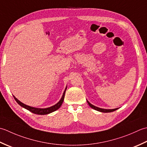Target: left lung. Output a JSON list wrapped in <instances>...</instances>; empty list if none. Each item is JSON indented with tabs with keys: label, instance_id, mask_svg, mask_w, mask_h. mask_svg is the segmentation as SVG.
Segmentation results:
<instances>
[{
	"label": "left lung",
	"instance_id": "1",
	"mask_svg": "<svg viewBox=\"0 0 147 147\" xmlns=\"http://www.w3.org/2000/svg\"><path fill=\"white\" fill-rule=\"evenodd\" d=\"M87 101H88V103L89 106H90V107H91L92 109H94L95 110H97V111L98 112H103V113H107V112H113L115 111V110H117V109H101V108H99V107H96L94 105H92L91 103H90L89 102V101L87 100Z\"/></svg>",
	"mask_w": 147,
	"mask_h": 147
}]
</instances>
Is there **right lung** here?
I'll return each mask as SVG.
<instances>
[{
	"label": "right lung",
	"instance_id": "obj_1",
	"mask_svg": "<svg viewBox=\"0 0 147 147\" xmlns=\"http://www.w3.org/2000/svg\"><path fill=\"white\" fill-rule=\"evenodd\" d=\"M67 87H66L63 93L62 97L60 99V100H59L58 103L55 104V105L48 107V108H45V109H40V108H35V107L28 106V105H25V104L23 103L22 102H21L20 100H18V99L14 96H13V97L14 98V100H16V102L18 103L21 107H22L24 108V109L29 110L30 112L35 113V114H38V115H46V114H49V113H52L53 112L56 111V110L59 109V107L61 106L63 101V100H64L65 94L66 90H67Z\"/></svg>",
	"mask_w": 147,
	"mask_h": 147
}]
</instances>
